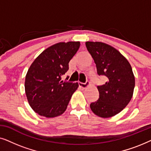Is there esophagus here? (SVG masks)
Here are the masks:
<instances>
[{
  "label": "esophagus",
  "mask_w": 151,
  "mask_h": 151,
  "mask_svg": "<svg viewBox=\"0 0 151 151\" xmlns=\"http://www.w3.org/2000/svg\"><path fill=\"white\" fill-rule=\"evenodd\" d=\"M90 85V82L88 81H86L85 83H83V82H79V86L82 88H85Z\"/></svg>",
  "instance_id": "34e87169"
}]
</instances>
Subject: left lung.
<instances>
[{
	"label": "left lung",
	"mask_w": 151,
	"mask_h": 151,
	"mask_svg": "<svg viewBox=\"0 0 151 151\" xmlns=\"http://www.w3.org/2000/svg\"><path fill=\"white\" fill-rule=\"evenodd\" d=\"M87 50L94 60L99 76L108 78L98 86L99 99L91 103L95 114L103 118L114 116L131 101L135 77L129 61L114 47L100 42H86Z\"/></svg>",
	"instance_id": "left-lung-1"
}]
</instances>
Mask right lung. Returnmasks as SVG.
<instances>
[{"label":"right lung","instance_id":"obj_1","mask_svg":"<svg viewBox=\"0 0 151 151\" xmlns=\"http://www.w3.org/2000/svg\"><path fill=\"white\" fill-rule=\"evenodd\" d=\"M80 42H59L43 51L33 62L26 75L24 88L28 102L41 116L54 117L67 109L78 82H64L61 76L77 52Z\"/></svg>","mask_w":151,"mask_h":151}]
</instances>
